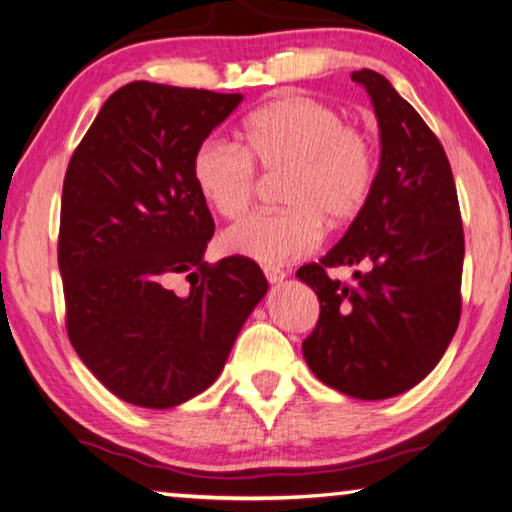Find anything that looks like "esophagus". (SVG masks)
<instances>
[{
  "label": "esophagus",
  "mask_w": 512,
  "mask_h": 512,
  "mask_svg": "<svg viewBox=\"0 0 512 512\" xmlns=\"http://www.w3.org/2000/svg\"><path fill=\"white\" fill-rule=\"evenodd\" d=\"M264 275H266V280L271 282V284L282 282L284 277H287V273H284L280 266H271V264H266V266H264Z\"/></svg>",
  "instance_id": "1"
}]
</instances>
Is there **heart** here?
I'll use <instances>...</instances> for the list:
<instances>
[{
  "label": "heart",
  "instance_id": "heart-1",
  "mask_svg": "<svg viewBox=\"0 0 512 512\" xmlns=\"http://www.w3.org/2000/svg\"><path fill=\"white\" fill-rule=\"evenodd\" d=\"M257 167L282 171L280 198L287 207L257 212L232 225L223 248L259 264H284L316 250L323 219L352 221L375 187L377 158L370 137L345 124L327 103L287 94L246 117L241 146L207 137L192 155L198 194L216 214L237 219L253 203Z\"/></svg>",
  "mask_w": 512,
  "mask_h": 512
}]
</instances>
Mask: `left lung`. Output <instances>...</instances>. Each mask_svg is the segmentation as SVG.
<instances>
[{"label": "left lung", "mask_w": 512, "mask_h": 512, "mask_svg": "<svg viewBox=\"0 0 512 512\" xmlns=\"http://www.w3.org/2000/svg\"><path fill=\"white\" fill-rule=\"evenodd\" d=\"M375 106L381 158L375 187L345 237L298 277L320 316L305 343L307 366L359 400L409 391L443 359L461 320L465 237L443 144L384 76L352 72ZM361 265L352 285L327 267Z\"/></svg>", "instance_id": "8db88e82"}]
</instances>
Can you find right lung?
Masks as SVG:
<instances>
[{
    "label": "right lung",
    "mask_w": 512,
    "mask_h": 512,
    "mask_svg": "<svg viewBox=\"0 0 512 512\" xmlns=\"http://www.w3.org/2000/svg\"><path fill=\"white\" fill-rule=\"evenodd\" d=\"M241 99L128 83L67 164L58 232L67 336L128 404L171 409L212 386L268 291L253 259L203 262L214 219L192 155ZM176 274L188 275L185 297L168 287Z\"/></svg>",
    "instance_id": "1"
}]
</instances>
